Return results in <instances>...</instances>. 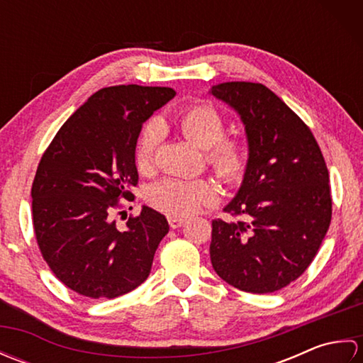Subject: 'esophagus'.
Wrapping results in <instances>:
<instances>
[{"instance_id":"1","label":"esophagus","mask_w":363,"mask_h":363,"mask_svg":"<svg viewBox=\"0 0 363 363\" xmlns=\"http://www.w3.org/2000/svg\"><path fill=\"white\" fill-rule=\"evenodd\" d=\"M184 223H186V220L184 218H179V217H168V225H169V228L172 229H177V228H181Z\"/></svg>"}]
</instances>
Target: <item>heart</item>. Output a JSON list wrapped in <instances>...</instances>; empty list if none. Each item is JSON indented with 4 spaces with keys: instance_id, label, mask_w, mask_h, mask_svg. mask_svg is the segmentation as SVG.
I'll use <instances>...</instances> for the list:
<instances>
[{
    "instance_id": "obj_1",
    "label": "heart",
    "mask_w": 363,
    "mask_h": 363,
    "mask_svg": "<svg viewBox=\"0 0 363 363\" xmlns=\"http://www.w3.org/2000/svg\"><path fill=\"white\" fill-rule=\"evenodd\" d=\"M181 129L190 142L207 150V162L223 182L238 184L248 169V151L237 137H225L226 120L211 103H196L181 113ZM165 137V125L151 118L143 126L135 146V162L140 169L154 164L159 146ZM150 201L172 217H189L218 199L217 187L207 179H164L150 190Z\"/></svg>"
}]
</instances>
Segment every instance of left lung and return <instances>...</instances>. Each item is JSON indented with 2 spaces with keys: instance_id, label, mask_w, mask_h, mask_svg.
Wrapping results in <instances>:
<instances>
[{
  "instance_id": "left-lung-1",
  "label": "left lung",
  "mask_w": 363,
  "mask_h": 363,
  "mask_svg": "<svg viewBox=\"0 0 363 363\" xmlns=\"http://www.w3.org/2000/svg\"><path fill=\"white\" fill-rule=\"evenodd\" d=\"M211 94L240 115L250 150L225 209L238 220L212 221V267L238 290L273 293L306 272L328 233L326 162L309 126L264 84L223 82Z\"/></svg>"
}]
</instances>
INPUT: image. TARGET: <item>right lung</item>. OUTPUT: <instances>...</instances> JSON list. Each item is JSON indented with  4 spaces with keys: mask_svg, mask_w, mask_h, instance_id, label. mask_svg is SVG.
Here are the masks:
<instances>
[{
    "mask_svg": "<svg viewBox=\"0 0 363 363\" xmlns=\"http://www.w3.org/2000/svg\"><path fill=\"white\" fill-rule=\"evenodd\" d=\"M174 95L137 84L98 90L43 152L30 189L37 245L54 276L82 296L117 298L150 276L167 218L143 206L118 229L115 215L138 182L142 125Z\"/></svg>",
    "mask_w": 363,
    "mask_h": 363,
    "instance_id": "obj_1",
    "label": "right lung"
}]
</instances>
